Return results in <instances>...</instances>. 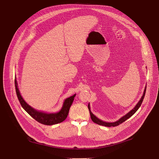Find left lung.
Here are the masks:
<instances>
[{
  "instance_id": "left-lung-1",
  "label": "left lung",
  "mask_w": 159,
  "mask_h": 159,
  "mask_svg": "<svg viewBox=\"0 0 159 159\" xmlns=\"http://www.w3.org/2000/svg\"><path fill=\"white\" fill-rule=\"evenodd\" d=\"M146 88L147 87L145 86V90L143 91V94L141 98V99H140V101H139V102L135 105V106L134 107L133 109H132L131 111H129L127 114H126L125 115H124L123 116H122L121 118H120L118 120H117L116 121H115V122H106V121H102L101 120H100L99 118H98L96 116H95L93 113L91 112V111H90V104L89 103L88 104V108H89V112H90V118H91V120L93 122H94L95 123L98 124V125H102V126H107V127H111V126H118L120 124H121L122 123H123L124 121H125L126 120H128V118H129L131 116H132L134 113L137 111V110L139 109V108L140 107L142 103V101L144 99V97H145V92H146Z\"/></svg>"
}]
</instances>
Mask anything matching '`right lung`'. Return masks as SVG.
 Segmentation results:
<instances>
[{
  "instance_id": "obj_1",
  "label": "right lung",
  "mask_w": 159,
  "mask_h": 159,
  "mask_svg": "<svg viewBox=\"0 0 159 159\" xmlns=\"http://www.w3.org/2000/svg\"><path fill=\"white\" fill-rule=\"evenodd\" d=\"M15 87L16 91L18 98V99L22 107L28 114L38 122L45 125H53L63 122L66 118L68 114H69V109L72 104L74 100V98L76 94L73 95L64 100L62 107L58 112H46L41 111H38L37 109L33 108L30 105H29L25 99L22 98L20 91L18 88V84L15 78Z\"/></svg>"
}]
</instances>
